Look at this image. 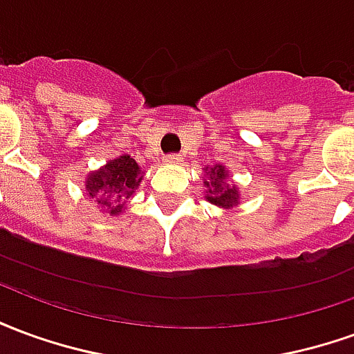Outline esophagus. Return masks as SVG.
<instances>
[{
	"mask_svg": "<svg viewBox=\"0 0 354 354\" xmlns=\"http://www.w3.org/2000/svg\"><path fill=\"white\" fill-rule=\"evenodd\" d=\"M162 161H165V165H180V162H182V157H180V155H165V159H162Z\"/></svg>",
	"mask_w": 354,
	"mask_h": 354,
	"instance_id": "esophagus-1",
	"label": "esophagus"
}]
</instances>
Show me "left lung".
<instances>
[{"label": "left lung", "mask_w": 354, "mask_h": 354, "mask_svg": "<svg viewBox=\"0 0 354 354\" xmlns=\"http://www.w3.org/2000/svg\"><path fill=\"white\" fill-rule=\"evenodd\" d=\"M227 169L223 165L205 167V199L218 208H230L241 205V189L235 182H227Z\"/></svg>", "instance_id": "obj_1"}]
</instances>
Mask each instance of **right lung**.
Listing matches in <instances>:
<instances>
[{"label":"right lung","mask_w":354,"mask_h":354,"mask_svg":"<svg viewBox=\"0 0 354 354\" xmlns=\"http://www.w3.org/2000/svg\"><path fill=\"white\" fill-rule=\"evenodd\" d=\"M144 170L131 155H119L109 159L98 170H91L85 178V192L96 199L102 214H123L124 203L131 199L144 180Z\"/></svg>","instance_id":"right-lung-1"}]
</instances>
